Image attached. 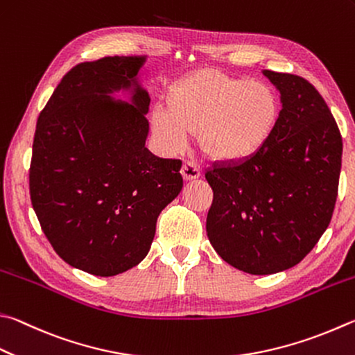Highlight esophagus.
Here are the masks:
<instances>
[{
  "label": "esophagus",
  "instance_id": "esophagus-1",
  "mask_svg": "<svg viewBox=\"0 0 355 355\" xmlns=\"http://www.w3.org/2000/svg\"><path fill=\"white\" fill-rule=\"evenodd\" d=\"M182 175L184 180H196L200 177V169L198 166L191 163V161H184L182 167Z\"/></svg>",
  "mask_w": 355,
  "mask_h": 355
}]
</instances>
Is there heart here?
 I'll list each match as a JSON object with an SVG mask.
<instances>
[{
	"label": "heart",
	"instance_id": "obj_1",
	"mask_svg": "<svg viewBox=\"0 0 355 355\" xmlns=\"http://www.w3.org/2000/svg\"><path fill=\"white\" fill-rule=\"evenodd\" d=\"M155 107L152 128L167 150L178 152L198 133L209 158L237 164L254 158L273 138L281 118L275 89L259 80L200 71L180 80Z\"/></svg>",
	"mask_w": 355,
	"mask_h": 355
}]
</instances>
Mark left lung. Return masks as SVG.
<instances>
[{"label": "left lung", "mask_w": 355, "mask_h": 355, "mask_svg": "<svg viewBox=\"0 0 355 355\" xmlns=\"http://www.w3.org/2000/svg\"><path fill=\"white\" fill-rule=\"evenodd\" d=\"M281 93L270 143L243 163L214 164L206 233L230 266L272 275L296 266L329 227L343 143L329 107L304 77L263 69Z\"/></svg>", "instance_id": "1"}]
</instances>
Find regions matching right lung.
Masks as SVG:
<instances>
[{"label": "right lung", "mask_w": 355, "mask_h": 355, "mask_svg": "<svg viewBox=\"0 0 355 355\" xmlns=\"http://www.w3.org/2000/svg\"><path fill=\"white\" fill-rule=\"evenodd\" d=\"M146 57H104L63 76L37 121L31 202L71 267L114 276L144 259L159 212L183 188L182 161L146 147L150 98L137 80ZM132 89L130 105L107 94Z\"/></svg>", "instance_id": "add662e5"}]
</instances>
